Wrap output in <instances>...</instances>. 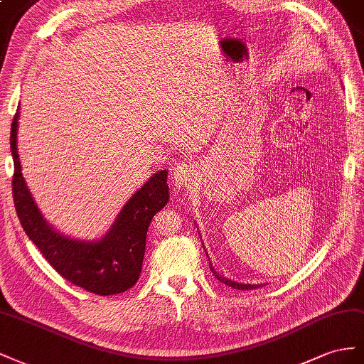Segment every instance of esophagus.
<instances>
[{
  "label": "esophagus",
  "mask_w": 364,
  "mask_h": 364,
  "mask_svg": "<svg viewBox=\"0 0 364 364\" xmlns=\"http://www.w3.org/2000/svg\"><path fill=\"white\" fill-rule=\"evenodd\" d=\"M195 166L192 163H180L176 164L172 172V178L175 186L178 188H184V186L191 184V181L195 178Z\"/></svg>",
  "instance_id": "1"
}]
</instances>
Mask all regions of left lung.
<instances>
[{
    "label": "left lung",
    "mask_w": 364,
    "mask_h": 364,
    "mask_svg": "<svg viewBox=\"0 0 364 364\" xmlns=\"http://www.w3.org/2000/svg\"><path fill=\"white\" fill-rule=\"evenodd\" d=\"M212 268V267H210ZM213 272V269H212ZM215 273V272H213ZM215 277L218 279V280H221L223 284H225V285H228V287H232V288H236V289H252V288H256V285H245V284H236V282H233V280H230V279H225V277H223V276H220V274H216L215 273Z\"/></svg>",
    "instance_id": "left-lung-1"
}]
</instances>
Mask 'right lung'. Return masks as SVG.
Here are the masks:
<instances>
[{"label":"right lung","instance_id":"obj_1","mask_svg":"<svg viewBox=\"0 0 364 364\" xmlns=\"http://www.w3.org/2000/svg\"><path fill=\"white\" fill-rule=\"evenodd\" d=\"M18 117L19 107L10 131L15 166L12 193L19 223L27 236L47 262L73 285L99 296L119 294L132 288L141 273L149 224L154 215L169 201L168 171L151 176L123 207L116 224L103 240L97 242L70 240L51 230L27 189L16 148Z\"/></svg>","mask_w":364,"mask_h":364}]
</instances>
